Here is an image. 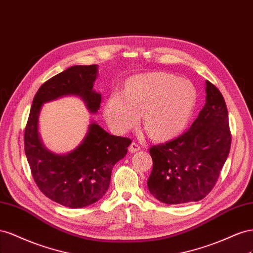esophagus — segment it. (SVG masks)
<instances>
[{
    "label": "esophagus",
    "instance_id": "1",
    "mask_svg": "<svg viewBox=\"0 0 253 253\" xmlns=\"http://www.w3.org/2000/svg\"><path fill=\"white\" fill-rule=\"evenodd\" d=\"M141 149V146L139 145L138 143H135V142H132L131 144H130V146H129V151H130V153H136V151H139Z\"/></svg>",
    "mask_w": 253,
    "mask_h": 253
}]
</instances>
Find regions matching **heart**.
Returning <instances> with one entry per match:
<instances>
[{"instance_id": "obj_1", "label": "heart", "mask_w": 253, "mask_h": 253, "mask_svg": "<svg viewBox=\"0 0 253 253\" xmlns=\"http://www.w3.org/2000/svg\"><path fill=\"white\" fill-rule=\"evenodd\" d=\"M196 104V91L185 81L162 73L141 74L126 84L124 94L108 98L105 118L118 132H126L139 122L153 139L168 140L181 132Z\"/></svg>"}]
</instances>
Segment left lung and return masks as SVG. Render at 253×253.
I'll list each match as a JSON object with an SVG mask.
<instances>
[{
  "label": "left lung",
  "instance_id": "left-lung-1",
  "mask_svg": "<svg viewBox=\"0 0 253 253\" xmlns=\"http://www.w3.org/2000/svg\"><path fill=\"white\" fill-rule=\"evenodd\" d=\"M206 104L189 130L151 146L150 194L167 205L204 199L212 191L231 146L228 110L220 91L206 82Z\"/></svg>",
  "mask_w": 253,
  "mask_h": 253
}]
</instances>
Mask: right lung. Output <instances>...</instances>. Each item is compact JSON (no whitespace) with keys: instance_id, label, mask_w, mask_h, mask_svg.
Wrapping results in <instances>:
<instances>
[{"instance_id":"obj_1","label":"right lung","mask_w":253,"mask_h":253,"mask_svg":"<svg viewBox=\"0 0 253 253\" xmlns=\"http://www.w3.org/2000/svg\"><path fill=\"white\" fill-rule=\"evenodd\" d=\"M97 66H73L43 84L33 100L24 146L27 162L39 190L55 203L69 208H84L106 194L111 171L127 154L131 140L109 134L91 122L83 142L66 155L48 150L38 132L39 114L44 103L67 95L81 97L88 110L96 113L102 95L93 90Z\"/></svg>"}]
</instances>
